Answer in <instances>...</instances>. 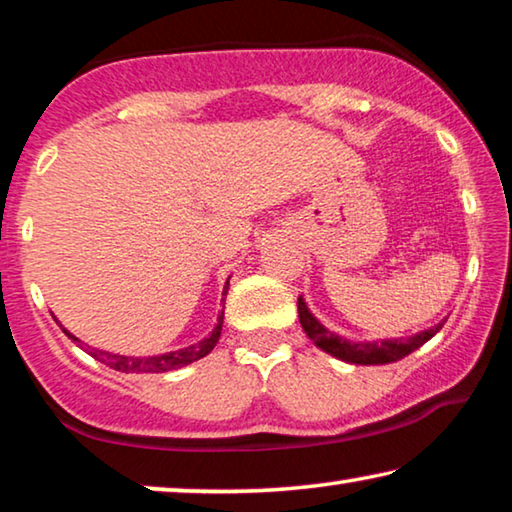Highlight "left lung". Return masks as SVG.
<instances>
[{
    "instance_id": "8db88e82",
    "label": "left lung",
    "mask_w": 512,
    "mask_h": 512,
    "mask_svg": "<svg viewBox=\"0 0 512 512\" xmlns=\"http://www.w3.org/2000/svg\"><path fill=\"white\" fill-rule=\"evenodd\" d=\"M298 314L300 325L307 332V337L314 342L321 351L330 353L332 358L351 362V365H390L406 358V355L416 351L425 342H429L436 332L443 328L446 318L441 323H436L434 328L416 332L411 337H399V339H376V342H351V339L339 337L337 332H330L318 318L311 314L305 298H298Z\"/></svg>"
}]
</instances>
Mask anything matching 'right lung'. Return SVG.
<instances>
[{
	"label": "right lung",
	"mask_w": 512,
	"mask_h": 512,
	"mask_svg": "<svg viewBox=\"0 0 512 512\" xmlns=\"http://www.w3.org/2000/svg\"><path fill=\"white\" fill-rule=\"evenodd\" d=\"M228 281L224 286V293H221V307H226V295H228ZM57 321V318H55ZM59 323V321H57ZM221 325H224V309L219 311L217 316V323H214V328L210 335L201 342L191 344V346H184V348H177V351H168V353H159V355H120V353H110V351H101V348H94L90 344H85L83 339H78L76 335H71L69 330L64 328L62 323H59V328H62L66 335H69L71 342H76L80 348H83L85 353H90L94 360L103 362V365L115 369V372H122V374H161V372H173V369H182L191 365V362L205 358L207 353L212 351L214 346H217L219 337H221Z\"/></svg>",
	"instance_id": "1"
}]
</instances>
